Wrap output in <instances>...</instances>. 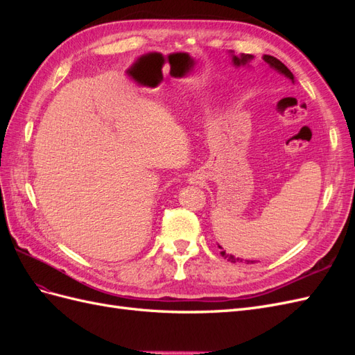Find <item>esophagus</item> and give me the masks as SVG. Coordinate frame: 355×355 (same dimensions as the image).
I'll return each mask as SVG.
<instances>
[{
  "instance_id": "34e87169",
  "label": "esophagus",
  "mask_w": 355,
  "mask_h": 355,
  "mask_svg": "<svg viewBox=\"0 0 355 355\" xmlns=\"http://www.w3.org/2000/svg\"><path fill=\"white\" fill-rule=\"evenodd\" d=\"M194 180H196V179H194Z\"/></svg>"
}]
</instances>
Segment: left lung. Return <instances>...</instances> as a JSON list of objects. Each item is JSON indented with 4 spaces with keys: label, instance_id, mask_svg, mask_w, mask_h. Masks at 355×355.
Returning a JSON list of instances; mask_svg holds the SVG:
<instances>
[{
    "label": "left lung",
    "instance_id": "1",
    "mask_svg": "<svg viewBox=\"0 0 355 355\" xmlns=\"http://www.w3.org/2000/svg\"><path fill=\"white\" fill-rule=\"evenodd\" d=\"M253 59V56H250V55H243V56H232V60H234V65H237V67H240V65H245L247 62L249 60H252ZM262 59H263V62L265 63H268V65H270L272 69H277L278 72L280 73H283V75H286V77L288 78V80H292L293 81V73L290 72V69L284 65L283 62H280L278 60L277 58H274V56H270V55H263L262 56ZM219 249H222V247L219 245ZM220 254L225 257V259H228L230 262H243V259H239V257H234V256H230V254H227V252L225 250H220ZM247 263H253V261L250 262V261H247Z\"/></svg>",
    "mask_w": 355,
    "mask_h": 355
}]
</instances>
